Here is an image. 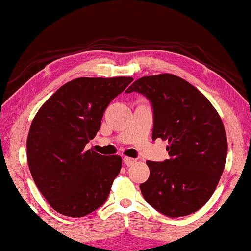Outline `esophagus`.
Instances as JSON below:
<instances>
[{
    "mask_svg": "<svg viewBox=\"0 0 251 251\" xmlns=\"http://www.w3.org/2000/svg\"><path fill=\"white\" fill-rule=\"evenodd\" d=\"M124 164H125L126 166H132L134 164L135 161H137V160L135 159H132V158H128V156H125V158H124Z\"/></svg>",
    "mask_w": 251,
    "mask_h": 251,
    "instance_id": "obj_1",
    "label": "esophagus"
}]
</instances>
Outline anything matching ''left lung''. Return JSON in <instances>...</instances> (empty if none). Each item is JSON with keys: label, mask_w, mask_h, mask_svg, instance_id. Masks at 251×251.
Instances as JSON below:
<instances>
[{"label": "left lung", "mask_w": 251, "mask_h": 251, "mask_svg": "<svg viewBox=\"0 0 251 251\" xmlns=\"http://www.w3.org/2000/svg\"><path fill=\"white\" fill-rule=\"evenodd\" d=\"M153 108L152 139L168 140L170 159L147 161L150 177L141 183L144 199L164 215L195 213L215 191L227 159V135L210 101L188 81L171 74L135 80Z\"/></svg>", "instance_id": "left-lung-1"}]
</instances>
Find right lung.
I'll list each match as a JSON object with an SVG mask.
<instances>
[{"instance_id":"1","label":"right lung","mask_w":251,"mask_h":251,"mask_svg":"<svg viewBox=\"0 0 251 251\" xmlns=\"http://www.w3.org/2000/svg\"><path fill=\"white\" fill-rule=\"evenodd\" d=\"M131 77H81L59 87L39 108L26 141L29 170L56 212L81 217L107 200L122 168L119 155L85 149L100 128L105 110Z\"/></svg>"}]
</instances>
